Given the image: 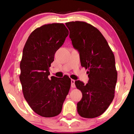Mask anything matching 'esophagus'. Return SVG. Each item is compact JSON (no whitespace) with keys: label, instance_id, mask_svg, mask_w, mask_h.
<instances>
[{"label":"esophagus","instance_id":"obj_1","mask_svg":"<svg viewBox=\"0 0 134 134\" xmlns=\"http://www.w3.org/2000/svg\"><path fill=\"white\" fill-rule=\"evenodd\" d=\"M71 87L72 88H74L76 87L75 86V80H72V79H71Z\"/></svg>","mask_w":134,"mask_h":134}]
</instances>
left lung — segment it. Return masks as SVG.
Wrapping results in <instances>:
<instances>
[{
    "label": "left lung",
    "instance_id": "1",
    "mask_svg": "<svg viewBox=\"0 0 134 134\" xmlns=\"http://www.w3.org/2000/svg\"><path fill=\"white\" fill-rule=\"evenodd\" d=\"M65 25L74 48L80 53L81 65L87 69L88 83L76 80L82 99L77 104L80 116L94 118L105 112L115 96L117 71L115 56L103 35L96 28L83 21Z\"/></svg>",
    "mask_w": 134,
    "mask_h": 134
}]
</instances>
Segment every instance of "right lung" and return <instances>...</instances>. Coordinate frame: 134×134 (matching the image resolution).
I'll return each instance as SVG.
<instances>
[{
  "label": "right lung",
  "instance_id": "right-lung-1",
  "mask_svg": "<svg viewBox=\"0 0 134 134\" xmlns=\"http://www.w3.org/2000/svg\"><path fill=\"white\" fill-rule=\"evenodd\" d=\"M69 32L63 24L44 25L32 32L23 49L19 76L22 92L34 112L43 117L60 114L71 86L67 75L48 78L54 54Z\"/></svg>",
  "mask_w": 134,
  "mask_h": 134
}]
</instances>
